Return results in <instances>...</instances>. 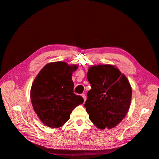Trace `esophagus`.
<instances>
[{
    "instance_id": "34e87169",
    "label": "esophagus",
    "mask_w": 159,
    "mask_h": 159,
    "mask_svg": "<svg viewBox=\"0 0 159 159\" xmlns=\"http://www.w3.org/2000/svg\"><path fill=\"white\" fill-rule=\"evenodd\" d=\"M81 97H82V98H84V102H85V100H86V95H85L84 93H83V94H81Z\"/></svg>"
}]
</instances>
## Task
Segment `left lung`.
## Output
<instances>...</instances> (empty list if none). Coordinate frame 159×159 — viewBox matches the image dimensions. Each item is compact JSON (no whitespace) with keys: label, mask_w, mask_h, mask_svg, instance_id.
Here are the masks:
<instances>
[{"label":"left lung","mask_w":159,"mask_h":159,"mask_svg":"<svg viewBox=\"0 0 159 159\" xmlns=\"http://www.w3.org/2000/svg\"><path fill=\"white\" fill-rule=\"evenodd\" d=\"M87 78L91 89L84 106L98 129H112L125 117L131 105L132 89L127 77L113 65L89 67Z\"/></svg>","instance_id":"8db88e82"}]
</instances>
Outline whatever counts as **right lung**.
I'll return each mask as SVG.
<instances>
[{"mask_svg":"<svg viewBox=\"0 0 159 159\" xmlns=\"http://www.w3.org/2000/svg\"><path fill=\"white\" fill-rule=\"evenodd\" d=\"M78 65L64 61L50 62L44 66L34 80L30 99L34 110L46 126L62 127L68 121L73 109L84 103L74 93L72 73Z\"/></svg>","mask_w":159,"mask_h":159,"instance_id":"obj_1","label":"right lung"}]
</instances>
